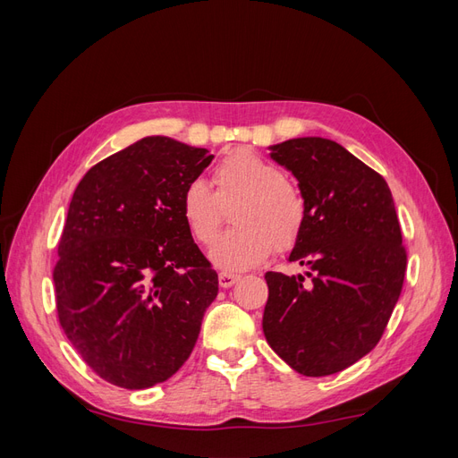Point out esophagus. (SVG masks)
Instances as JSON below:
<instances>
[{"mask_svg": "<svg viewBox=\"0 0 458 458\" xmlns=\"http://www.w3.org/2000/svg\"><path fill=\"white\" fill-rule=\"evenodd\" d=\"M241 276L239 275H233V273H219V286L221 288H231L234 283H239Z\"/></svg>", "mask_w": 458, "mask_h": 458, "instance_id": "34e87169", "label": "esophagus"}]
</instances>
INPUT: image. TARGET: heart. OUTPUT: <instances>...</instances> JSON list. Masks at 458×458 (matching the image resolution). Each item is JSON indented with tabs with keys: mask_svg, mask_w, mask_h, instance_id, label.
<instances>
[{
	"mask_svg": "<svg viewBox=\"0 0 458 458\" xmlns=\"http://www.w3.org/2000/svg\"><path fill=\"white\" fill-rule=\"evenodd\" d=\"M216 192L192 179L182 195V217L191 237L212 244L221 225V202L239 199L233 210L237 227L221 234L210 259L224 271L256 267L273 248L286 252L306 225L308 206L300 189L290 183L275 162L250 148L233 150L214 170Z\"/></svg>",
	"mask_w": 458,
	"mask_h": 458,
	"instance_id": "1",
	"label": "heart"
}]
</instances>
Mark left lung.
Instances as JSON below:
<instances>
[{
  "instance_id": "8db88e82",
  "label": "left lung",
  "mask_w": 458,
  "mask_h": 458,
  "mask_svg": "<svg viewBox=\"0 0 458 458\" xmlns=\"http://www.w3.org/2000/svg\"><path fill=\"white\" fill-rule=\"evenodd\" d=\"M269 148L306 199V225L288 259L308 271L266 273L263 335L296 372L328 377L380 342L403 288L407 252L392 191L378 172L323 137Z\"/></svg>"
}]
</instances>
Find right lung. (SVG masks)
<instances>
[{
	"mask_svg": "<svg viewBox=\"0 0 458 458\" xmlns=\"http://www.w3.org/2000/svg\"><path fill=\"white\" fill-rule=\"evenodd\" d=\"M214 155L152 135L78 183L53 269L59 323L88 367L145 390L187 361L217 273L182 217V195Z\"/></svg>",
	"mask_w": 458,
	"mask_h": 458,
	"instance_id": "add662e5",
	"label": "right lung"
}]
</instances>
